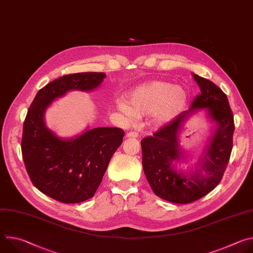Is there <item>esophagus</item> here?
<instances>
[{
    "mask_svg": "<svg viewBox=\"0 0 253 253\" xmlns=\"http://www.w3.org/2000/svg\"><path fill=\"white\" fill-rule=\"evenodd\" d=\"M126 137L127 138H137L138 137V133L137 132H135V131H130V132H128L127 134H126Z\"/></svg>",
    "mask_w": 253,
    "mask_h": 253,
    "instance_id": "obj_1",
    "label": "esophagus"
}]
</instances>
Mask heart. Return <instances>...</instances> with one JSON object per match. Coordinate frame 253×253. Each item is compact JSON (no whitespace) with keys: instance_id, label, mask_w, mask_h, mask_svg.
Masks as SVG:
<instances>
[{"instance_id":"obj_1","label":"heart","mask_w":253,"mask_h":253,"mask_svg":"<svg viewBox=\"0 0 253 253\" xmlns=\"http://www.w3.org/2000/svg\"><path fill=\"white\" fill-rule=\"evenodd\" d=\"M186 91L177 85L164 81H149L133 89L127 100L117 102L119 111L128 121L138 115H152L156 125L172 120L186 102Z\"/></svg>"}]
</instances>
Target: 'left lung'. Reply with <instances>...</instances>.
Instances as JSON below:
<instances>
[{
	"label": "left lung",
	"mask_w": 253,
	"mask_h": 253,
	"mask_svg": "<svg viewBox=\"0 0 253 253\" xmlns=\"http://www.w3.org/2000/svg\"><path fill=\"white\" fill-rule=\"evenodd\" d=\"M192 75L200 93L192 101L189 110L180 113L153 136L141 141L143 170L153 192L164 200L180 204L200 199L220 183L230 158L235 129L227 96L213 82ZM199 109H207L215 123V131L196 170L179 171L173 165L183 158L177 132Z\"/></svg>",
	"instance_id": "8db88e82"
}]
</instances>
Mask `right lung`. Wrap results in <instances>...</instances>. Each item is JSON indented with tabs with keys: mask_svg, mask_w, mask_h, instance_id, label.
<instances>
[{
	"mask_svg": "<svg viewBox=\"0 0 253 253\" xmlns=\"http://www.w3.org/2000/svg\"><path fill=\"white\" fill-rule=\"evenodd\" d=\"M105 77L97 72L65 75L39 90L29 108L21 143L25 167L34 186L57 201L79 203L94 196L124 131L98 127L62 139L45 125V111L68 91H92Z\"/></svg>",
	"mask_w": 253,
	"mask_h": 253,
	"instance_id": "obj_1",
	"label": "right lung"
}]
</instances>
